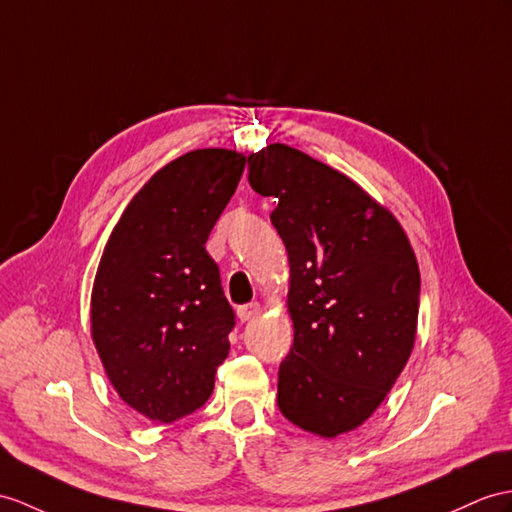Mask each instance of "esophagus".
Masks as SVG:
<instances>
[{
  "label": "esophagus",
  "instance_id": "1",
  "mask_svg": "<svg viewBox=\"0 0 512 512\" xmlns=\"http://www.w3.org/2000/svg\"><path fill=\"white\" fill-rule=\"evenodd\" d=\"M258 310H260V306L254 302V304L239 306V310H236V313H239V319L245 323V321H252L258 315Z\"/></svg>",
  "mask_w": 512,
  "mask_h": 512
}]
</instances>
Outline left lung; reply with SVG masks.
Here are the masks:
<instances>
[{
	"label": "left lung",
	"instance_id": "obj_1",
	"mask_svg": "<svg viewBox=\"0 0 512 512\" xmlns=\"http://www.w3.org/2000/svg\"><path fill=\"white\" fill-rule=\"evenodd\" d=\"M249 184L273 197L289 252L295 339L278 371V408L323 439L373 415L415 345L419 267L408 236L360 186L295 147L247 158Z\"/></svg>",
	"mask_w": 512,
	"mask_h": 512
}]
</instances>
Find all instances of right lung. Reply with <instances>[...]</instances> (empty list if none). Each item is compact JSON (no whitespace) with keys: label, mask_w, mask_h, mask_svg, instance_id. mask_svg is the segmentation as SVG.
Listing matches in <instances>:
<instances>
[{"label":"right lung","mask_w":512,"mask_h":512,"mask_svg":"<svg viewBox=\"0 0 512 512\" xmlns=\"http://www.w3.org/2000/svg\"><path fill=\"white\" fill-rule=\"evenodd\" d=\"M243 169L232 149L171 160L132 197L99 260L93 343L121 400L149 421L204 406L228 358L234 310L204 245Z\"/></svg>","instance_id":"obj_1"}]
</instances>
